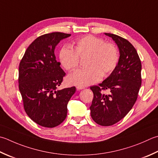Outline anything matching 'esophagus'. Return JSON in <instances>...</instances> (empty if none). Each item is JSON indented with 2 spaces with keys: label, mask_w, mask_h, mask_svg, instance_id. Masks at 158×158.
Wrapping results in <instances>:
<instances>
[{
  "label": "esophagus",
  "mask_w": 158,
  "mask_h": 158,
  "mask_svg": "<svg viewBox=\"0 0 158 158\" xmlns=\"http://www.w3.org/2000/svg\"><path fill=\"white\" fill-rule=\"evenodd\" d=\"M77 89H85V87H83V86L81 85H77Z\"/></svg>",
  "instance_id": "obj_1"
}]
</instances>
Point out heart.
I'll use <instances>...</instances> for the list:
<instances>
[{
  "label": "heart",
  "instance_id": "b5f03b06",
  "mask_svg": "<svg viewBox=\"0 0 158 158\" xmlns=\"http://www.w3.org/2000/svg\"><path fill=\"white\" fill-rule=\"evenodd\" d=\"M75 48L64 46L60 52L61 64L67 70H73L79 66L80 57L89 54L84 69L74 71L69 77L70 83L75 85H88L99 81L102 76L112 73L119 61L118 50L112 42L92 35L77 39Z\"/></svg>",
  "mask_w": 158,
  "mask_h": 158
}]
</instances>
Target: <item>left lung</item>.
Listing matches in <instances>:
<instances>
[{"instance_id": "obj_1", "label": "left lung", "mask_w": 158, "mask_h": 158, "mask_svg": "<svg viewBox=\"0 0 158 158\" xmlns=\"http://www.w3.org/2000/svg\"><path fill=\"white\" fill-rule=\"evenodd\" d=\"M105 34L118 45L120 58L106 79L90 87L94 97L89 109L95 123L110 126L124 118L136 101L142 83V65L136 50L128 40L115 34ZM106 90L110 92L109 94L104 93Z\"/></svg>"}]
</instances>
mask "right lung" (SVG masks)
<instances>
[{
  "label": "right lung",
  "instance_id": "obj_1",
  "mask_svg": "<svg viewBox=\"0 0 158 158\" xmlns=\"http://www.w3.org/2000/svg\"><path fill=\"white\" fill-rule=\"evenodd\" d=\"M70 34L46 33L27 48L19 66L18 83L24 109L39 125L52 128L67 116V104L76 91L75 86L57 90L66 73L55 55V46Z\"/></svg>",
  "mask_w": 158,
  "mask_h": 158
}]
</instances>
